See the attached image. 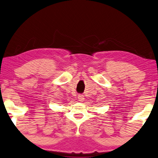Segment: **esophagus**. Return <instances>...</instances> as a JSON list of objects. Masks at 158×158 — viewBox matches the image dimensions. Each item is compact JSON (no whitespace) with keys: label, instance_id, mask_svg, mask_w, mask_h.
Returning <instances> with one entry per match:
<instances>
[{"label":"esophagus","instance_id":"1","mask_svg":"<svg viewBox=\"0 0 158 158\" xmlns=\"http://www.w3.org/2000/svg\"><path fill=\"white\" fill-rule=\"evenodd\" d=\"M77 99H78V101H80V102H84V100H85V97L83 96V95L80 94L77 96Z\"/></svg>","mask_w":158,"mask_h":158}]
</instances>
